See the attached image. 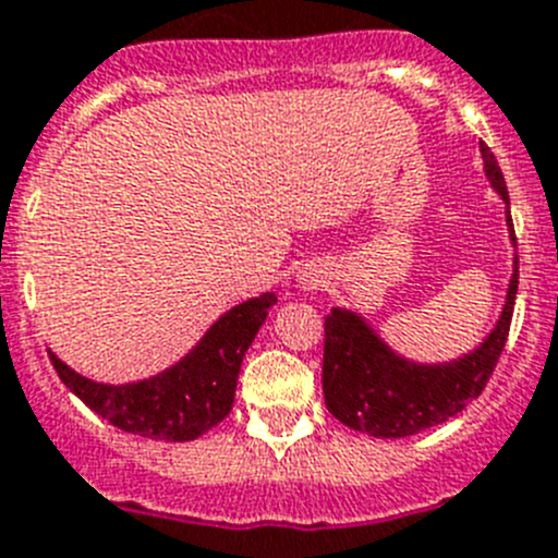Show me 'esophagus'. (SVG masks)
Returning <instances> with one entry per match:
<instances>
[{
  "instance_id": "1",
  "label": "esophagus",
  "mask_w": 558,
  "mask_h": 558,
  "mask_svg": "<svg viewBox=\"0 0 558 558\" xmlns=\"http://www.w3.org/2000/svg\"><path fill=\"white\" fill-rule=\"evenodd\" d=\"M298 283L303 291L316 289L319 283H325V272L319 267H311V264H305V267L298 272Z\"/></svg>"
}]
</instances>
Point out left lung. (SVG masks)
<instances>
[{
	"mask_svg": "<svg viewBox=\"0 0 558 558\" xmlns=\"http://www.w3.org/2000/svg\"><path fill=\"white\" fill-rule=\"evenodd\" d=\"M484 172L489 185L506 203V228L517 247L511 225L509 192L498 160L481 144ZM517 298V255L511 264L509 291L495 328L478 348L459 359L423 364L391 350L364 316L350 308H333L325 316L323 391L330 414L348 428L378 439L414 436L445 423L473 403L484 391L509 336Z\"/></svg>",
	"mask_w": 558,
	"mask_h": 558,
	"instance_id": "8db88e82",
	"label": "left lung"
}]
</instances>
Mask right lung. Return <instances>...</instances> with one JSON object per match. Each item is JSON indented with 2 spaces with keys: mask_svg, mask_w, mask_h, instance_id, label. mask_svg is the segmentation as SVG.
<instances>
[{
  "mask_svg": "<svg viewBox=\"0 0 558 558\" xmlns=\"http://www.w3.org/2000/svg\"><path fill=\"white\" fill-rule=\"evenodd\" d=\"M278 303L275 291L225 311L178 364L133 384H99L74 373L49 350L60 380L110 425L144 439L192 441L233 409L235 380L255 333Z\"/></svg>",
  "mask_w": 558,
  "mask_h": 558,
  "instance_id": "add662e5",
  "label": "right lung"
}]
</instances>
